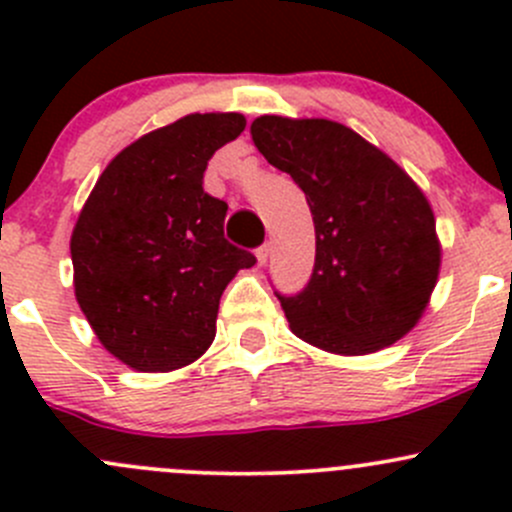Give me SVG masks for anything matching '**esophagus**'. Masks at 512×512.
<instances>
[{"label": "esophagus", "mask_w": 512, "mask_h": 512, "mask_svg": "<svg viewBox=\"0 0 512 512\" xmlns=\"http://www.w3.org/2000/svg\"><path fill=\"white\" fill-rule=\"evenodd\" d=\"M255 255H257V265H265L267 257H270V245H267V242H265V245H260L255 250Z\"/></svg>", "instance_id": "esophagus-1"}]
</instances>
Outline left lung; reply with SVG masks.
Here are the masks:
<instances>
[{"instance_id":"obj_1","label":"left lung","mask_w":512,"mask_h":512,"mask_svg":"<svg viewBox=\"0 0 512 512\" xmlns=\"http://www.w3.org/2000/svg\"><path fill=\"white\" fill-rule=\"evenodd\" d=\"M250 133L312 210V277L302 292H275L292 332L334 354H371L404 337L441 265L436 220L414 180L342 123L260 116Z\"/></svg>"}]
</instances>
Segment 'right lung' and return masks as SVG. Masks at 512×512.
<instances>
[{
  "label": "right lung",
  "mask_w": 512,
  "mask_h": 512,
  "mask_svg": "<svg viewBox=\"0 0 512 512\" xmlns=\"http://www.w3.org/2000/svg\"><path fill=\"white\" fill-rule=\"evenodd\" d=\"M245 131L240 113H190L123 148L71 235L81 312L138 371H170L215 339L220 297L257 262L225 240L227 203L203 190L208 160Z\"/></svg>",
  "instance_id": "obj_1"
}]
</instances>
